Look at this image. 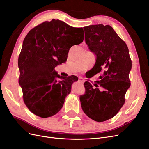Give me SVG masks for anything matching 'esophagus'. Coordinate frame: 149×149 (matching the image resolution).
I'll return each mask as SVG.
<instances>
[{"label":"esophagus","instance_id":"1","mask_svg":"<svg viewBox=\"0 0 149 149\" xmlns=\"http://www.w3.org/2000/svg\"><path fill=\"white\" fill-rule=\"evenodd\" d=\"M79 81L80 82H81V83H82V84H84V82H85L84 79L81 78V77H79Z\"/></svg>","mask_w":149,"mask_h":149}]
</instances>
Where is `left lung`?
Returning <instances> with one entry per match:
<instances>
[{
  "label": "left lung",
  "instance_id": "left-lung-1",
  "mask_svg": "<svg viewBox=\"0 0 149 149\" xmlns=\"http://www.w3.org/2000/svg\"><path fill=\"white\" fill-rule=\"evenodd\" d=\"M85 41L96 55L92 75L102 73L94 88L85 82V94L80 96L83 111L91 119L102 122L111 119L125 101V94L130 86L129 74L132 60L127 44L109 25L86 26Z\"/></svg>",
  "mask_w": 149,
  "mask_h": 149
}]
</instances>
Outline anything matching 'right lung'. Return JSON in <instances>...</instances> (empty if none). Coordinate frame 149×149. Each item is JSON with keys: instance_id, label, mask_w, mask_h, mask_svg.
I'll use <instances>...</instances> for the list:
<instances>
[{"instance_id": "right-lung-1", "label": "right lung", "mask_w": 149, "mask_h": 149, "mask_svg": "<svg viewBox=\"0 0 149 149\" xmlns=\"http://www.w3.org/2000/svg\"><path fill=\"white\" fill-rule=\"evenodd\" d=\"M84 38L82 28L72 27L58 19L45 21L25 37L18 58L19 84L25 104L35 115L50 117L62 108L78 77H63L55 68L66 62L70 48Z\"/></svg>"}]
</instances>
